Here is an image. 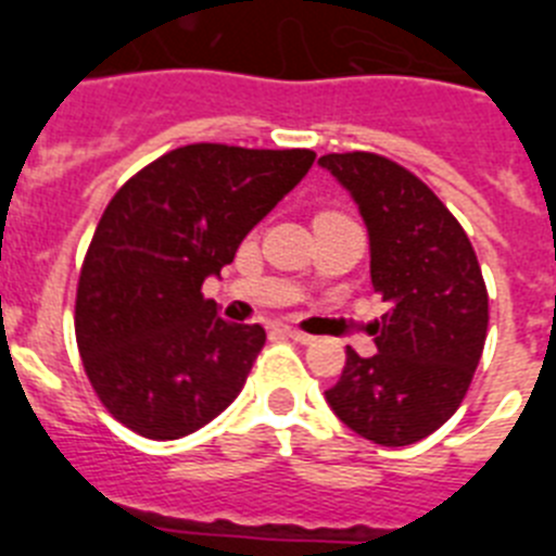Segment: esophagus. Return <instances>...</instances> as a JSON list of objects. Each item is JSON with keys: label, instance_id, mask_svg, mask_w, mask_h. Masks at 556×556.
I'll list each match as a JSON object with an SVG mask.
<instances>
[{"label": "esophagus", "instance_id": "obj_1", "mask_svg": "<svg viewBox=\"0 0 556 556\" xmlns=\"http://www.w3.org/2000/svg\"><path fill=\"white\" fill-rule=\"evenodd\" d=\"M281 333H287L289 339H294V342H301V345H308V342H312V333H303V331H298V328H292V326H281Z\"/></svg>", "mask_w": 556, "mask_h": 556}]
</instances>
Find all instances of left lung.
I'll list each match as a JSON object with an SVG mask.
<instances>
[{
    "label": "left lung",
    "mask_w": 556,
    "mask_h": 556,
    "mask_svg": "<svg viewBox=\"0 0 556 556\" xmlns=\"http://www.w3.org/2000/svg\"><path fill=\"white\" fill-rule=\"evenodd\" d=\"M370 239V281L387 301L372 323L378 353L345 351L326 390L358 437L395 448L429 437L459 409L488 337V289L454 214L409 169L372 152L323 155Z\"/></svg>",
    "instance_id": "left-lung-1"
}]
</instances>
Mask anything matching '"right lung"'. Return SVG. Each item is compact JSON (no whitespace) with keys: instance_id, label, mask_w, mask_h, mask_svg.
Masks as SVG:
<instances>
[{"instance_id":"add662e5","label":"right lung","mask_w":556,"mask_h":556,"mask_svg":"<svg viewBox=\"0 0 556 556\" xmlns=\"http://www.w3.org/2000/svg\"><path fill=\"white\" fill-rule=\"evenodd\" d=\"M312 164V150L189 144L113 194L80 269L75 331L119 424L178 440L233 404L267 333L223 320L200 289Z\"/></svg>"}]
</instances>
